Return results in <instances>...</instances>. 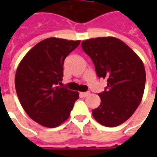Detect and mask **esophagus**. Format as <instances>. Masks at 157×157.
Masks as SVG:
<instances>
[{"instance_id": "34e87169", "label": "esophagus", "mask_w": 157, "mask_h": 157, "mask_svg": "<svg viewBox=\"0 0 157 157\" xmlns=\"http://www.w3.org/2000/svg\"><path fill=\"white\" fill-rule=\"evenodd\" d=\"M89 94H90V92H81V96H82V97H83V98H86V97H87Z\"/></svg>"}]
</instances>
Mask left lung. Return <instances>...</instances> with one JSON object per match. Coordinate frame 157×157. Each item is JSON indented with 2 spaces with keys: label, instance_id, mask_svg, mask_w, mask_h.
I'll list each match as a JSON object with an SVG mask.
<instances>
[{
  "label": "left lung",
  "instance_id": "8db88e82",
  "mask_svg": "<svg viewBox=\"0 0 157 157\" xmlns=\"http://www.w3.org/2000/svg\"><path fill=\"white\" fill-rule=\"evenodd\" d=\"M82 48L91 57L99 78L107 87L98 93L101 104L92 110L99 124L116 127L130 118L141 102L145 85L143 62L120 39L99 37L85 40Z\"/></svg>",
  "mask_w": 157,
  "mask_h": 157
}]
</instances>
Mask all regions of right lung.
I'll return each instance as SVG.
<instances>
[{
  "mask_svg": "<svg viewBox=\"0 0 157 157\" xmlns=\"http://www.w3.org/2000/svg\"><path fill=\"white\" fill-rule=\"evenodd\" d=\"M80 40L48 38L33 47L17 69L16 92L27 114L39 124L55 128L70 116L79 93L60 87L66 56Z\"/></svg>",
  "mask_w": 157,
  "mask_h": 157,
  "instance_id": "add662e5",
  "label": "right lung"
}]
</instances>
